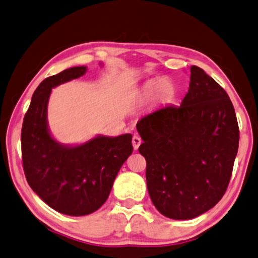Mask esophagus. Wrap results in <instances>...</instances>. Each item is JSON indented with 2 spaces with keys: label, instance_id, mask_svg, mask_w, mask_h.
Masks as SVG:
<instances>
[{
  "label": "esophagus",
  "instance_id": "obj_1",
  "mask_svg": "<svg viewBox=\"0 0 258 258\" xmlns=\"http://www.w3.org/2000/svg\"><path fill=\"white\" fill-rule=\"evenodd\" d=\"M140 145H142V138H140L139 136H134V137H133V146H134V149H135V150H138Z\"/></svg>",
  "mask_w": 258,
  "mask_h": 258
}]
</instances>
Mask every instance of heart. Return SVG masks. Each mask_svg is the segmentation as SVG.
<instances>
[{"label": "heart", "instance_id": "b5f03b06", "mask_svg": "<svg viewBox=\"0 0 258 258\" xmlns=\"http://www.w3.org/2000/svg\"><path fill=\"white\" fill-rule=\"evenodd\" d=\"M155 94V99L159 103H166L169 102L175 95V86L172 81L168 79H153L146 82L144 86L140 90V98L149 99Z\"/></svg>", "mask_w": 258, "mask_h": 258}]
</instances>
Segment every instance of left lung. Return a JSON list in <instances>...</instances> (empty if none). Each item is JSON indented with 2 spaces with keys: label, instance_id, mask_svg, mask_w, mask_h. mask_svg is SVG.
I'll return each mask as SVG.
<instances>
[{
  "label": "left lung",
  "instance_id": "left-lung-1",
  "mask_svg": "<svg viewBox=\"0 0 258 258\" xmlns=\"http://www.w3.org/2000/svg\"><path fill=\"white\" fill-rule=\"evenodd\" d=\"M147 163L149 197L163 216L199 217L215 207L229 184L239 144L234 105L226 91L198 66L181 105L138 121Z\"/></svg>",
  "mask_w": 258,
  "mask_h": 258
}]
</instances>
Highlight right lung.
<instances>
[{"mask_svg":"<svg viewBox=\"0 0 258 258\" xmlns=\"http://www.w3.org/2000/svg\"><path fill=\"white\" fill-rule=\"evenodd\" d=\"M86 71V66L71 67L43 80L32 95L21 131L29 185L53 210L73 217L90 215L103 206L134 150L130 134L98 135L80 145L60 144L51 136L47 119L51 90L79 79Z\"/></svg>","mask_w":258,"mask_h":258,"instance_id":"right-lung-1","label":"right lung"}]
</instances>
